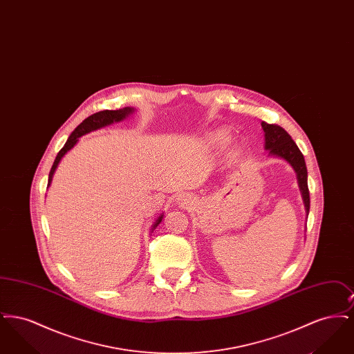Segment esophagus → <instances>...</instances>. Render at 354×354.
Instances as JSON below:
<instances>
[{
    "label": "esophagus",
    "instance_id": "esophagus-1",
    "mask_svg": "<svg viewBox=\"0 0 354 354\" xmlns=\"http://www.w3.org/2000/svg\"><path fill=\"white\" fill-rule=\"evenodd\" d=\"M178 201H179V204H180V205H183V207H185V205H187V204L189 203L191 198H188V196L182 195V196H179V199H178Z\"/></svg>",
    "mask_w": 354,
    "mask_h": 354
}]
</instances>
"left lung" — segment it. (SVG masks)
I'll return each mask as SVG.
<instances>
[{"mask_svg": "<svg viewBox=\"0 0 354 354\" xmlns=\"http://www.w3.org/2000/svg\"><path fill=\"white\" fill-rule=\"evenodd\" d=\"M263 130L266 133V150L270 151V155L280 156L286 159V162L293 167L297 174L299 185L303 194L304 204L306 214H309L310 207V198H309V188H308V171L304 160V155L299 150L295 140L286 130L274 123H261Z\"/></svg>", "mask_w": 354, "mask_h": 354, "instance_id": "1", "label": "left lung"}]
</instances>
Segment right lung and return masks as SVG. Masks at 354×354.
<instances>
[{
    "label": "right lung",
    "mask_w": 354,
    "mask_h": 354,
    "mask_svg": "<svg viewBox=\"0 0 354 354\" xmlns=\"http://www.w3.org/2000/svg\"><path fill=\"white\" fill-rule=\"evenodd\" d=\"M133 111H134V109H130V107H124V109H119V110H103V111L95 113V114H93V115H90V117H87V118L84 119V122H82L80 126H77V129L68 136V142H66L65 146L61 149V151L58 152V155H57V158H55V160H54V163H53V166H51L50 172H49L48 187L50 185L51 179H53V175H54V171L57 169L58 163L61 162L62 156H64L68 150H71V149L75 146V143L78 142V138H80V136L87 134V133H90V131L98 130V129L104 127V126H107V124H111V123H114V122L123 120L126 117H129V114H131ZM162 218H163V215H162L159 219L156 220V223L153 224L152 230H153L155 227H158V224L162 221Z\"/></svg>",
    "instance_id": "obj_1"
}]
</instances>
